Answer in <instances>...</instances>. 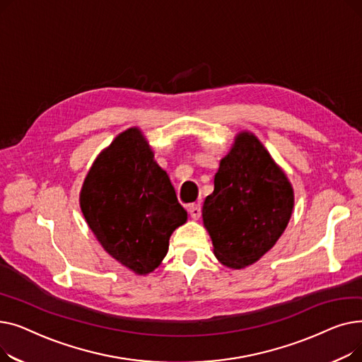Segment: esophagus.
<instances>
[{
    "instance_id": "34e87169",
    "label": "esophagus",
    "mask_w": 362,
    "mask_h": 362,
    "mask_svg": "<svg viewBox=\"0 0 362 362\" xmlns=\"http://www.w3.org/2000/svg\"><path fill=\"white\" fill-rule=\"evenodd\" d=\"M189 214L194 220H198L201 217V204H192L189 206Z\"/></svg>"
}]
</instances>
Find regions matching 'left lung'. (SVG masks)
Masks as SVG:
<instances>
[{"mask_svg": "<svg viewBox=\"0 0 362 362\" xmlns=\"http://www.w3.org/2000/svg\"><path fill=\"white\" fill-rule=\"evenodd\" d=\"M293 202V187L270 152L254 133H238L202 206L216 258L230 269L257 262L286 229Z\"/></svg>", "mask_w": 362, "mask_h": 362, "instance_id": "8db88e82", "label": "left lung"}]
</instances>
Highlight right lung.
I'll return each instance as SVG.
<instances>
[{
    "label": "right lung",
    "mask_w": 362,
    "mask_h": 362,
    "mask_svg": "<svg viewBox=\"0 0 362 362\" xmlns=\"http://www.w3.org/2000/svg\"><path fill=\"white\" fill-rule=\"evenodd\" d=\"M79 201L103 248L139 276L158 267L171 233L187 220L138 127L122 132L93 161Z\"/></svg>",
    "instance_id": "1"
}]
</instances>
